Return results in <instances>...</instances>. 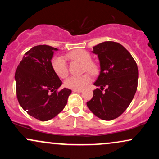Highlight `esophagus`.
Returning a JSON list of instances; mask_svg holds the SVG:
<instances>
[{"label":"esophagus","mask_w":159,"mask_h":159,"mask_svg":"<svg viewBox=\"0 0 159 159\" xmlns=\"http://www.w3.org/2000/svg\"><path fill=\"white\" fill-rule=\"evenodd\" d=\"M72 92L74 93H81L82 92L81 90H72Z\"/></svg>","instance_id":"obj_1"}]
</instances>
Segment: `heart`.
Segmentation results:
<instances>
[{"label":"heart","instance_id":"heart-1","mask_svg":"<svg viewBox=\"0 0 159 159\" xmlns=\"http://www.w3.org/2000/svg\"><path fill=\"white\" fill-rule=\"evenodd\" d=\"M66 57L72 61L79 62L84 65V71L90 74H96L98 67L96 63L91 61V56L86 51L78 49L68 53ZM53 70L57 75L61 78H65L68 75V67L65 58L62 56L54 57L52 61ZM91 81V77L89 74H84L81 76H71L64 81L65 87L72 90H81Z\"/></svg>","mask_w":159,"mask_h":159}]
</instances>
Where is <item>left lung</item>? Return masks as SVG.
<instances>
[{"label": "left lung", "mask_w": 159, "mask_h": 159, "mask_svg": "<svg viewBox=\"0 0 159 159\" xmlns=\"http://www.w3.org/2000/svg\"><path fill=\"white\" fill-rule=\"evenodd\" d=\"M93 48L101 69L94 85L100 88L93 90L87 105L100 119L114 120L126 110L134 98L138 88V66L130 53L118 43L104 42Z\"/></svg>", "instance_id": "8db88e82"}]
</instances>
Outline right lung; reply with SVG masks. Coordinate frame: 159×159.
I'll use <instances>...</instances> for the list:
<instances>
[{"mask_svg":"<svg viewBox=\"0 0 159 159\" xmlns=\"http://www.w3.org/2000/svg\"><path fill=\"white\" fill-rule=\"evenodd\" d=\"M58 49L47 45L33 47L25 54L15 74L16 95L29 115L47 121L63 110L72 90L57 91L62 81L53 70L52 59Z\"/></svg>","mask_w":159,"mask_h":159,"instance_id":"1","label":"right lung"}]
</instances>
